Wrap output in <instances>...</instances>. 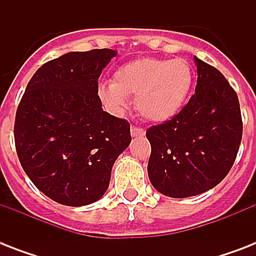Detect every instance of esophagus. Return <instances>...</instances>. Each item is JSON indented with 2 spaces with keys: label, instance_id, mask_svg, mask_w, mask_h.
Masks as SVG:
<instances>
[{
  "label": "esophagus",
  "instance_id": "34e87169",
  "mask_svg": "<svg viewBox=\"0 0 256 256\" xmlns=\"http://www.w3.org/2000/svg\"><path fill=\"white\" fill-rule=\"evenodd\" d=\"M130 132H132V136H144V130L140 128H136V126H132L130 128Z\"/></svg>",
  "mask_w": 256,
  "mask_h": 256
}]
</instances>
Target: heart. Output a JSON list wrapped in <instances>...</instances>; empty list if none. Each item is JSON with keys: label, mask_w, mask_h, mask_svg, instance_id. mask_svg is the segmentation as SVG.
<instances>
[{"label": "heart", "mask_w": 256, "mask_h": 256, "mask_svg": "<svg viewBox=\"0 0 256 256\" xmlns=\"http://www.w3.org/2000/svg\"><path fill=\"white\" fill-rule=\"evenodd\" d=\"M192 86V70L184 60L142 58L116 70L112 84H100L98 96L112 112H124L128 96L144 120L164 122L176 116Z\"/></svg>", "instance_id": "obj_1"}]
</instances>
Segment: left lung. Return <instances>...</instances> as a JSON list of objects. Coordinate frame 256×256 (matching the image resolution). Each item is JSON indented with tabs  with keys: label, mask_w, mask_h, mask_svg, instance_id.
<instances>
[{
	"label": "left lung",
	"mask_w": 256,
	"mask_h": 256,
	"mask_svg": "<svg viewBox=\"0 0 256 256\" xmlns=\"http://www.w3.org/2000/svg\"><path fill=\"white\" fill-rule=\"evenodd\" d=\"M195 94L172 118L146 132L152 144L148 179L170 198H188L215 187L228 174L242 140L236 92L223 74L194 57Z\"/></svg>",
	"instance_id": "obj_1"
}]
</instances>
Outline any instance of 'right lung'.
<instances>
[{
	"label": "right lung",
	"mask_w": 256,
	"mask_h": 256,
	"mask_svg": "<svg viewBox=\"0 0 256 256\" xmlns=\"http://www.w3.org/2000/svg\"><path fill=\"white\" fill-rule=\"evenodd\" d=\"M116 52H70L46 62L26 86L14 140L30 180L65 206H86L106 192L112 168L132 142L130 124L104 112L98 78Z\"/></svg>",
	"instance_id": "obj_1"
}]
</instances>
